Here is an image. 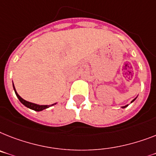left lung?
Here are the masks:
<instances>
[{
	"instance_id": "left-lung-1",
	"label": "left lung",
	"mask_w": 156,
	"mask_h": 156,
	"mask_svg": "<svg viewBox=\"0 0 156 156\" xmlns=\"http://www.w3.org/2000/svg\"><path fill=\"white\" fill-rule=\"evenodd\" d=\"M136 98H135V99H134V100H132V102H131V103H132V102H133L134 100H136ZM127 106H128V105H126V106H123V107H122V108H126V107H127Z\"/></svg>"
}]
</instances>
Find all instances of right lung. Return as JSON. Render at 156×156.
I'll use <instances>...</instances> for the list:
<instances>
[{"instance_id": "obj_1", "label": "right lung", "mask_w": 156, "mask_h": 156, "mask_svg": "<svg viewBox=\"0 0 156 156\" xmlns=\"http://www.w3.org/2000/svg\"><path fill=\"white\" fill-rule=\"evenodd\" d=\"M12 86H13V89H14V91H15V93H16V96H17V98L19 99V100L20 101V103L24 104V106L27 107V108H29L32 109V110L37 111V112H41V111L44 110V109L48 108H49V107L52 106V105H54V104H56V103H55V104H52V105H39V104H33V103H31V102H29V101H26V100H24V99L21 98V97H20V96L18 95V93L16 92V89H15V87H14L13 83H12Z\"/></svg>"}]
</instances>
